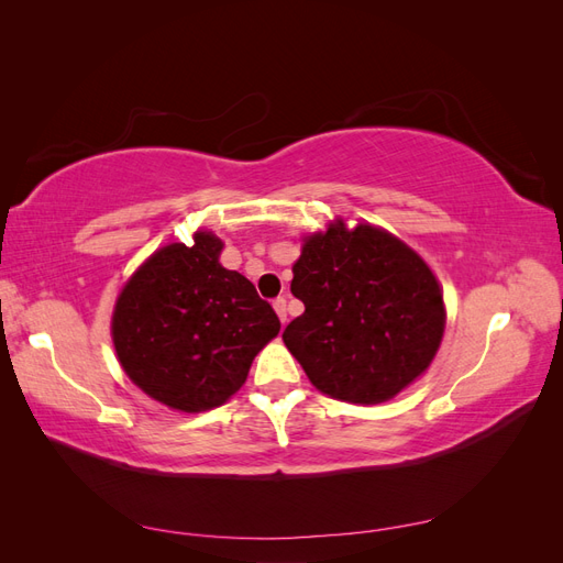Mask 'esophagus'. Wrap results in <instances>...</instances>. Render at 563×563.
<instances>
[{"label":"esophagus","mask_w":563,"mask_h":563,"mask_svg":"<svg viewBox=\"0 0 563 563\" xmlns=\"http://www.w3.org/2000/svg\"><path fill=\"white\" fill-rule=\"evenodd\" d=\"M275 310H277V314H279V319H282V323L288 319V314H286V298H275Z\"/></svg>","instance_id":"34e87169"}]
</instances>
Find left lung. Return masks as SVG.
I'll use <instances>...</instances> for the list:
<instances>
[{"label": "left lung", "mask_w": 563, "mask_h": 563, "mask_svg": "<svg viewBox=\"0 0 563 563\" xmlns=\"http://www.w3.org/2000/svg\"><path fill=\"white\" fill-rule=\"evenodd\" d=\"M291 294L305 312L282 338L323 395L380 404L411 385L444 335V298L397 236L373 225H331L305 240Z\"/></svg>", "instance_id": "left-lung-1"}]
</instances>
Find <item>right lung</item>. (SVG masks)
<instances>
[{
	"mask_svg": "<svg viewBox=\"0 0 563 563\" xmlns=\"http://www.w3.org/2000/svg\"><path fill=\"white\" fill-rule=\"evenodd\" d=\"M220 249L211 232L164 246L124 286L112 317L126 376L185 413L225 404L282 329L255 286L218 263Z\"/></svg>",
	"mask_w": 563,
	"mask_h": 563,
	"instance_id": "obj_1",
	"label": "right lung"
}]
</instances>
